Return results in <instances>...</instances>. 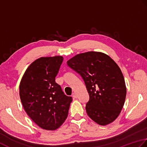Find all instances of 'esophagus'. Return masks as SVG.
Returning a JSON list of instances; mask_svg holds the SVG:
<instances>
[{
	"label": "esophagus",
	"mask_w": 147,
	"mask_h": 147,
	"mask_svg": "<svg viewBox=\"0 0 147 147\" xmlns=\"http://www.w3.org/2000/svg\"><path fill=\"white\" fill-rule=\"evenodd\" d=\"M72 96L74 98H77V94L76 93V92H74V93L72 94Z\"/></svg>",
	"instance_id": "34e87169"
}]
</instances>
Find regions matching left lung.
I'll use <instances>...</instances> for the list:
<instances>
[{
	"label": "left lung",
	"instance_id": "8db88e82",
	"mask_svg": "<svg viewBox=\"0 0 147 147\" xmlns=\"http://www.w3.org/2000/svg\"><path fill=\"white\" fill-rule=\"evenodd\" d=\"M79 73L89 95L87 114L99 125H106L117 118L126 96L122 71L110 57L101 52L78 54L67 62Z\"/></svg>",
	"mask_w": 147,
	"mask_h": 147
}]
</instances>
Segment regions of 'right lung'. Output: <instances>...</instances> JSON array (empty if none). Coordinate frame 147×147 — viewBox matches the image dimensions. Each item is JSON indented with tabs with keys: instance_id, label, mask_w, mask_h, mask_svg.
Returning a JSON list of instances; mask_svg holds the SVG:
<instances>
[{
	"instance_id": "right-lung-1",
	"label": "right lung",
	"mask_w": 147,
	"mask_h": 147,
	"mask_svg": "<svg viewBox=\"0 0 147 147\" xmlns=\"http://www.w3.org/2000/svg\"><path fill=\"white\" fill-rule=\"evenodd\" d=\"M63 57H41L29 65L20 84L24 110L43 129L55 131L67 119L72 98L55 82Z\"/></svg>"
}]
</instances>
